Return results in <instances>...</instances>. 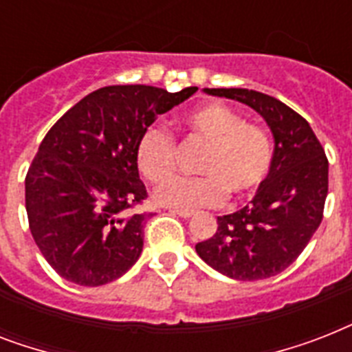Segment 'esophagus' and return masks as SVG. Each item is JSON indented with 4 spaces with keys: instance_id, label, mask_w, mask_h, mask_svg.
I'll return each instance as SVG.
<instances>
[{
    "instance_id": "34e87169",
    "label": "esophagus",
    "mask_w": 352,
    "mask_h": 352,
    "mask_svg": "<svg viewBox=\"0 0 352 352\" xmlns=\"http://www.w3.org/2000/svg\"><path fill=\"white\" fill-rule=\"evenodd\" d=\"M171 214H177L181 215V217H184V219H188V217H192L193 215V210H184V208H170Z\"/></svg>"
}]
</instances>
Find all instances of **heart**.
<instances>
[{
	"label": "heart",
	"mask_w": 352,
	"mask_h": 352,
	"mask_svg": "<svg viewBox=\"0 0 352 352\" xmlns=\"http://www.w3.org/2000/svg\"><path fill=\"white\" fill-rule=\"evenodd\" d=\"M182 126L188 138L204 144L195 171L177 177L155 192V199L175 208L217 206L228 195L248 199L263 186L272 166V142L261 127L245 124L239 113L221 102H208L188 113ZM175 137L164 127L149 126L137 144L138 170L149 182L168 181L177 168Z\"/></svg>",
	"instance_id": "1"
}]
</instances>
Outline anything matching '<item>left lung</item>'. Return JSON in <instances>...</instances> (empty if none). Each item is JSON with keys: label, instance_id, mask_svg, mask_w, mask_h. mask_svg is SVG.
<instances>
[{"label": "left lung", "instance_id": "8db88e82", "mask_svg": "<svg viewBox=\"0 0 352 352\" xmlns=\"http://www.w3.org/2000/svg\"><path fill=\"white\" fill-rule=\"evenodd\" d=\"M256 109L276 138L272 166L245 208L217 217V230L195 245L201 259L241 281L276 276L298 259L323 219L329 160L309 122L274 96L252 89H206Z\"/></svg>", "mask_w": 352, "mask_h": 352}]
</instances>
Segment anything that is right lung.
<instances>
[{
	"label": "right lung",
	"instance_id": "obj_1",
	"mask_svg": "<svg viewBox=\"0 0 352 352\" xmlns=\"http://www.w3.org/2000/svg\"><path fill=\"white\" fill-rule=\"evenodd\" d=\"M153 85H107L84 96L47 131L25 177L30 234L62 278L111 283L135 265L151 212L137 144L159 115L188 100Z\"/></svg>",
	"mask_w": 352,
	"mask_h": 352
}]
</instances>
